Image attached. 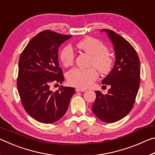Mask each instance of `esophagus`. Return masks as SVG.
Wrapping results in <instances>:
<instances>
[{
    "label": "esophagus",
    "mask_w": 155,
    "mask_h": 155,
    "mask_svg": "<svg viewBox=\"0 0 155 155\" xmlns=\"http://www.w3.org/2000/svg\"><path fill=\"white\" fill-rule=\"evenodd\" d=\"M86 90L85 89H82V88H76V91H85Z\"/></svg>",
    "instance_id": "esophagus-1"
}]
</instances>
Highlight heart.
I'll return each instance as SVG.
<instances>
[{
    "instance_id": "heart-1",
    "label": "heart",
    "mask_w": 155,
    "mask_h": 155,
    "mask_svg": "<svg viewBox=\"0 0 155 155\" xmlns=\"http://www.w3.org/2000/svg\"><path fill=\"white\" fill-rule=\"evenodd\" d=\"M81 51L91 55L90 66L88 69L75 68L68 73L67 79L70 85L80 88H87L98 77V71L107 74L114 66V60L107 46L98 39L86 38L77 44ZM59 58L65 66H70L75 59V54L70 45L65 46L59 53ZM95 68H94V67Z\"/></svg>"
}]
</instances>
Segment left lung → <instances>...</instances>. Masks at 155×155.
Returning <instances> with one entry per match:
<instances>
[{"label": "left lung", "instance_id": "8db88e82", "mask_svg": "<svg viewBox=\"0 0 155 155\" xmlns=\"http://www.w3.org/2000/svg\"><path fill=\"white\" fill-rule=\"evenodd\" d=\"M103 30L114 44L116 59L111 72L102 81L111 88L107 95L96 91L92 111L103 122L114 123L124 117L134 105L140 84V61L127 40L114 31Z\"/></svg>", "mask_w": 155, "mask_h": 155}]
</instances>
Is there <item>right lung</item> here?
Returning a JSON list of instances; mask_svg holds the SVG:
<instances>
[{
	"label": "right lung",
	"instance_id": "obj_1",
	"mask_svg": "<svg viewBox=\"0 0 155 155\" xmlns=\"http://www.w3.org/2000/svg\"><path fill=\"white\" fill-rule=\"evenodd\" d=\"M71 37L43 31L28 42L20 56L17 87L21 103L26 112L40 122L51 124L61 119L75 93L73 87L61 85L54 92L50 87L64 81L58 50Z\"/></svg>",
	"mask_w": 155,
	"mask_h": 155
}]
</instances>
